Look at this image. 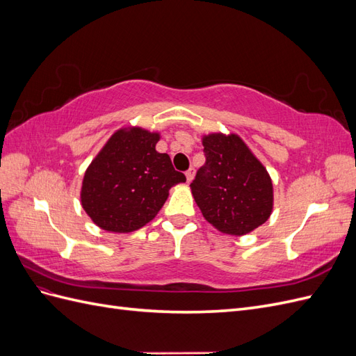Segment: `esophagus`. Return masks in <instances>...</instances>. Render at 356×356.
I'll use <instances>...</instances> for the list:
<instances>
[{"instance_id": "obj_1", "label": "esophagus", "mask_w": 356, "mask_h": 356, "mask_svg": "<svg viewBox=\"0 0 356 356\" xmlns=\"http://www.w3.org/2000/svg\"><path fill=\"white\" fill-rule=\"evenodd\" d=\"M186 177H187V181L191 182V179L195 178V168H190V169L186 172Z\"/></svg>"}]
</instances>
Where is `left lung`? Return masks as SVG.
Listing matches in <instances>:
<instances>
[{
	"label": "left lung",
	"mask_w": 356,
	"mask_h": 356,
	"mask_svg": "<svg viewBox=\"0 0 356 356\" xmlns=\"http://www.w3.org/2000/svg\"><path fill=\"white\" fill-rule=\"evenodd\" d=\"M202 144L207 163L190 187L204 220L232 236L260 227L273 211L267 169L236 134L204 135Z\"/></svg>",
	"instance_id": "8db88e82"
}]
</instances>
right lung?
<instances>
[{"instance_id": "1", "label": "right lung", "mask_w": 356, "mask_h": 356, "mask_svg": "<svg viewBox=\"0 0 356 356\" xmlns=\"http://www.w3.org/2000/svg\"><path fill=\"white\" fill-rule=\"evenodd\" d=\"M159 139V132L123 127L86 169L81 207L102 230L131 233L144 227L165 204L170 187L186 182L170 157L156 149Z\"/></svg>"}]
</instances>
